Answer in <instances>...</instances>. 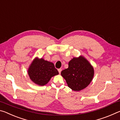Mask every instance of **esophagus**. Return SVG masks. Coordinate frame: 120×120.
Listing matches in <instances>:
<instances>
[{"instance_id": "esophagus-1", "label": "esophagus", "mask_w": 120, "mask_h": 120, "mask_svg": "<svg viewBox=\"0 0 120 120\" xmlns=\"http://www.w3.org/2000/svg\"><path fill=\"white\" fill-rule=\"evenodd\" d=\"M58 72H59V73H60V72H61V71H62V69L61 68H59V69H58Z\"/></svg>"}]
</instances>
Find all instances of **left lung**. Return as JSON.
<instances>
[{"instance_id": "8db88e82", "label": "left lung", "mask_w": 120, "mask_h": 120, "mask_svg": "<svg viewBox=\"0 0 120 120\" xmlns=\"http://www.w3.org/2000/svg\"><path fill=\"white\" fill-rule=\"evenodd\" d=\"M61 75L68 87L74 91H80L89 85L94 75L93 66L82 56L74 57L68 63V68L63 70Z\"/></svg>"}]
</instances>
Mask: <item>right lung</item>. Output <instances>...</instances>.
<instances>
[{
    "mask_svg": "<svg viewBox=\"0 0 120 120\" xmlns=\"http://www.w3.org/2000/svg\"><path fill=\"white\" fill-rule=\"evenodd\" d=\"M27 72L34 83L41 86L48 83L52 76L59 74L52 63L37 57L31 63Z\"/></svg>",
    "mask_w": 120,
    "mask_h": 120,
    "instance_id": "obj_1",
    "label": "right lung"
}]
</instances>
